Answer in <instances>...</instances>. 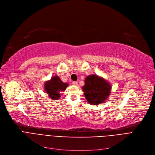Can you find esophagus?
<instances>
[{
	"label": "esophagus",
	"mask_w": 155,
	"mask_h": 155,
	"mask_svg": "<svg viewBox=\"0 0 155 155\" xmlns=\"http://www.w3.org/2000/svg\"><path fill=\"white\" fill-rule=\"evenodd\" d=\"M72 84H73L74 86H78V82H76V81H73L72 82Z\"/></svg>",
	"instance_id": "obj_1"
}]
</instances>
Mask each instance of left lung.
<instances>
[{
	"instance_id": "1",
	"label": "left lung",
	"mask_w": 155,
	"mask_h": 155,
	"mask_svg": "<svg viewBox=\"0 0 155 155\" xmlns=\"http://www.w3.org/2000/svg\"><path fill=\"white\" fill-rule=\"evenodd\" d=\"M111 84L104 78L96 74L87 76L82 87L87 101L91 105L104 103L111 93Z\"/></svg>"
}]
</instances>
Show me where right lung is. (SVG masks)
Here are the masks:
<instances>
[{
    "label": "right lung",
    "instance_id": "obj_1",
    "mask_svg": "<svg viewBox=\"0 0 155 155\" xmlns=\"http://www.w3.org/2000/svg\"><path fill=\"white\" fill-rule=\"evenodd\" d=\"M68 86V83H63L58 76L54 75L44 82V89L51 99L58 100L61 97V92L65 91Z\"/></svg>",
    "mask_w": 155,
    "mask_h": 155
}]
</instances>
